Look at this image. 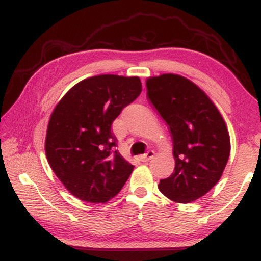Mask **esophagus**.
<instances>
[{"mask_svg":"<svg viewBox=\"0 0 261 261\" xmlns=\"http://www.w3.org/2000/svg\"><path fill=\"white\" fill-rule=\"evenodd\" d=\"M153 155H155V151H153V150H149L147 153H144V155H141V156H140V161L148 162L149 160L152 159Z\"/></svg>","mask_w":261,"mask_h":261,"instance_id":"1","label":"esophagus"}]
</instances>
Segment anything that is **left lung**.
I'll return each instance as SVG.
<instances>
[{
	"instance_id": "1",
	"label": "left lung",
	"mask_w": 261,
	"mask_h": 261,
	"mask_svg": "<svg viewBox=\"0 0 261 261\" xmlns=\"http://www.w3.org/2000/svg\"><path fill=\"white\" fill-rule=\"evenodd\" d=\"M147 97L169 126L176 161L159 189L176 202L194 201L216 185L229 160L223 118L201 89L179 75L149 79Z\"/></svg>"
}]
</instances>
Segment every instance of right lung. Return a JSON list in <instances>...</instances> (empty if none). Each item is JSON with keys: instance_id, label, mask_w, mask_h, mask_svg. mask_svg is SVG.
I'll return each instance as SVG.
<instances>
[{"instance_id": "add662e5", "label": "right lung", "mask_w": 261, "mask_h": 261, "mask_svg": "<svg viewBox=\"0 0 261 261\" xmlns=\"http://www.w3.org/2000/svg\"><path fill=\"white\" fill-rule=\"evenodd\" d=\"M141 91L139 77L98 75L74 85L54 109L47 127V161L76 198L106 202L129 178L134 165L115 150L111 126Z\"/></svg>"}]
</instances>
